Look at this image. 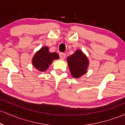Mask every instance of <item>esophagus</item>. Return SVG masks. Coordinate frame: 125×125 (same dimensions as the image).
<instances>
[{
  "label": "esophagus",
  "instance_id": "esophagus-1",
  "mask_svg": "<svg viewBox=\"0 0 125 125\" xmlns=\"http://www.w3.org/2000/svg\"><path fill=\"white\" fill-rule=\"evenodd\" d=\"M59 56L62 59H64L66 57V54L65 53H61L59 54Z\"/></svg>",
  "mask_w": 125,
  "mask_h": 125
}]
</instances>
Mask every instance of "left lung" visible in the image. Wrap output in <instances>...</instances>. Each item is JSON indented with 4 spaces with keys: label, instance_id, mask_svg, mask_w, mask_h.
Masks as SVG:
<instances>
[{
    "label": "left lung",
    "instance_id": "left-lung-1",
    "mask_svg": "<svg viewBox=\"0 0 125 125\" xmlns=\"http://www.w3.org/2000/svg\"><path fill=\"white\" fill-rule=\"evenodd\" d=\"M67 62L71 75L74 78H80L87 72L89 62L87 56L81 50H76L67 57Z\"/></svg>",
    "mask_w": 125,
    "mask_h": 125
}]
</instances>
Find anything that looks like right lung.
<instances>
[{
  "mask_svg": "<svg viewBox=\"0 0 125 125\" xmlns=\"http://www.w3.org/2000/svg\"><path fill=\"white\" fill-rule=\"evenodd\" d=\"M48 46H43L37 51L33 57L31 63L33 66L40 72H44L49 68L54 60L59 58L56 52L51 53Z\"/></svg>",
  "mask_w": 125,
  "mask_h": 125,
  "instance_id": "right-lung-1",
  "label": "right lung"
}]
</instances>
